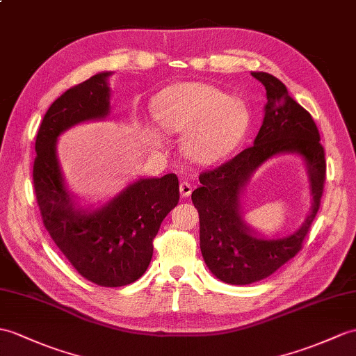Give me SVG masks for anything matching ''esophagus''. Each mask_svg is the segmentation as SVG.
I'll list each match as a JSON object with an SVG mask.
<instances>
[{
  "instance_id": "1",
  "label": "esophagus",
  "mask_w": 356,
  "mask_h": 356,
  "mask_svg": "<svg viewBox=\"0 0 356 356\" xmlns=\"http://www.w3.org/2000/svg\"><path fill=\"white\" fill-rule=\"evenodd\" d=\"M179 189H180V195L186 198V197L191 195V193H193V185L188 184V181H181V184L179 185Z\"/></svg>"
}]
</instances>
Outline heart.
<instances>
[{"label": "heart", "instance_id": "heart-1", "mask_svg": "<svg viewBox=\"0 0 356 356\" xmlns=\"http://www.w3.org/2000/svg\"><path fill=\"white\" fill-rule=\"evenodd\" d=\"M153 117L168 134H184V150L198 162L229 153L243 138L249 112L241 100L206 83H179L153 102ZM150 136L158 135L150 131Z\"/></svg>", "mask_w": 356, "mask_h": 356}]
</instances>
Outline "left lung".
<instances>
[{
    "label": "left lung",
    "instance_id": "left-lung-1",
    "mask_svg": "<svg viewBox=\"0 0 356 356\" xmlns=\"http://www.w3.org/2000/svg\"><path fill=\"white\" fill-rule=\"evenodd\" d=\"M267 90L266 115L252 147L213 170L202 171L193 203L200 218V249L212 275L230 285L266 279L302 250L320 209L326 179L325 148L311 113L290 97L282 81L268 72H252ZM279 152H299L307 162L313 208L293 236L256 237L238 213V194L254 170Z\"/></svg>",
    "mask_w": 356,
    "mask_h": 356
}]
</instances>
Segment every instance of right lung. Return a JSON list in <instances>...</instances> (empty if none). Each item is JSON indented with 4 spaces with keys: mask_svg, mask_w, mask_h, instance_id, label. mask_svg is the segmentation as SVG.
Returning a JSON list of instances; mask_svg holds the SVG:
<instances>
[{
    "mask_svg": "<svg viewBox=\"0 0 356 356\" xmlns=\"http://www.w3.org/2000/svg\"><path fill=\"white\" fill-rule=\"evenodd\" d=\"M111 72L70 88L49 106L36 136L33 186L44 226L80 276L100 286H124L144 275L162 220L179 203L176 175L139 179L94 212L74 208L56 156L62 131L109 113Z\"/></svg>",
    "mask_w": 356,
    "mask_h": 356,
    "instance_id": "obj_1",
    "label": "right lung"
}]
</instances>
